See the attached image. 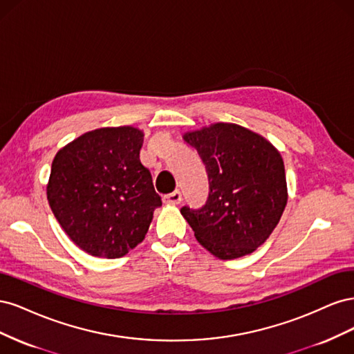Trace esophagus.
I'll list each match as a JSON object with an SVG mask.
<instances>
[{
	"label": "esophagus",
	"mask_w": 354,
	"mask_h": 354,
	"mask_svg": "<svg viewBox=\"0 0 354 354\" xmlns=\"http://www.w3.org/2000/svg\"><path fill=\"white\" fill-rule=\"evenodd\" d=\"M164 202L167 203H173V205H177V203L181 202V192L180 190H174L171 194L164 196Z\"/></svg>",
	"instance_id": "1"
}]
</instances>
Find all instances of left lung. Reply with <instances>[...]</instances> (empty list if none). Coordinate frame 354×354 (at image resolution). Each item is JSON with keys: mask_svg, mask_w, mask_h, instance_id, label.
<instances>
[{"mask_svg": "<svg viewBox=\"0 0 354 354\" xmlns=\"http://www.w3.org/2000/svg\"><path fill=\"white\" fill-rule=\"evenodd\" d=\"M205 164L209 195L202 208L180 209L198 242L221 260L255 251L279 223L286 178L281 153L236 124H214L185 134Z\"/></svg>", "mask_w": 354, "mask_h": 354, "instance_id": "1", "label": "left lung"}]
</instances>
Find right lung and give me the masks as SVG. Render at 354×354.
<instances>
[{"label":"right lung","instance_id":"1","mask_svg":"<svg viewBox=\"0 0 354 354\" xmlns=\"http://www.w3.org/2000/svg\"><path fill=\"white\" fill-rule=\"evenodd\" d=\"M143 133L99 128L57 152L47 199L62 229L90 255L120 259L145 239L162 205L140 162Z\"/></svg>","mask_w":354,"mask_h":354}]
</instances>
